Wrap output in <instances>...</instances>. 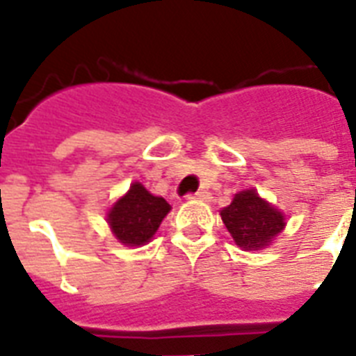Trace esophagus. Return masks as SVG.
Here are the masks:
<instances>
[{
    "instance_id": "esophagus-1",
    "label": "esophagus",
    "mask_w": 356,
    "mask_h": 356,
    "mask_svg": "<svg viewBox=\"0 0 356 356\" xmlns=\"http://www.w3.org/2000/svg\"><path fill=\"white\" fill-rule=\"evenodd\" d=\"M189 198H193V200L209 202V200H211V193H207V191H196V193H193V195H189Z\"/></svg>"
}]
</instances>
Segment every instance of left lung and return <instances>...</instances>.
I'll use <instances>...</instances> for the list:
<instances>
[{"instance_id":"obj_1","label":"left lung","mask_w":356,"mask_h":356,"mask_svg":"<svg viewBox=\"0 0 356 356\" xmlns=\"http://www.w3.org/2000/svg\"><path fill=\"white\" fill-rule=\"evenodd\" d=\"M220 215L235 244L243 250H261L268 246L270 241L285 227L283 213L263 200L255 189L237 193Z\"/></svg>"}]
</instances>
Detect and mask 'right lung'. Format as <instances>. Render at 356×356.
<instances>
[{"instance_id":"obj_1","label":"right lung","mask_w":356,"mask_h":356,"mask_svg":"<svg viewBox=\"0 0 356 356\" xmlns=\"http://www.w3.org/2000/svg\"><path fill=\"white\" fill-rule=\"evenodd\" d=\"M170 206L161 196L150 195L141 184H132L130 191L115 202L108 213V222L119 243L139 246L149 243Z\"/></svg>"}]
</instances>
